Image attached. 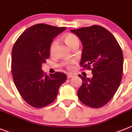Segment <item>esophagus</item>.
I'll list each match as a JSON object with an SVG mask.
<instances>
[{
    "mask_svg": "<svg viewBox=\"0 0 132 132\" xmlns=\"http://www.w3.org/2000/svg\"><path fill=\"white\" fill-rule=\"evenodd\" d=\"M73 75L72 74V73H68V74L67 75V78H68V79L73 78Z\"/></svg>",
    "mask_w": 132,
    "mask_h": 132,
    "instance_id": "34e87169",
    "label": "esophagus"
}]
</instances>
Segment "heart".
<instances>
[{
	"mask_svg": "<svg viewBox=\"0 0 132 132\" xmlns=\"http://www.w3.org/2000/svg\"><path fill=\"white\" fill-rule=\"evenodd\" d=\"M63 39L64 42L71 48H73L76 45H79V39H78L76 35L73 34H65L63 36ZM56 45H57V41L56 40H53V42L51 44V46H50V52H51V53H53ZM75 62H76V60H74V59L66 60V61L64 62V65L68 68H70L72 67V65Z\"/></svg>",
	"mask_w": 132,
	"mask_h": 132,
	"instance_id": "b5f03b06",
	"label": "heart"
}]
</instances>
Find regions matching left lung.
<instances>
[{
    "label": "left lung",
    "mask_w": 132,
    "mask_h": 132,
    "mask_svg": "<svg viewBox=\"0 0 132 132\" xmlns=\"http://www.w3.org/2000/svg\"><path fill=\"white\" fill-rule=\"evenodd\" d=\"M82 43L80 66L91 70L93 78L78 76L82 85L78 91L79 101L87 106L105 105L118 90L122 78L124 57L114 35L100 26L71 30Z\"/></svg>",
    "instance_id": "1"
}]
</instances>
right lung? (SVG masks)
Instances as JSON below:
<instances>
[{"label":"right lung","mask_w":132,"mask_h":132,"mask_svg":"<svg viewBox=\"0 0 132 132\" xmlns=\"http://www.w3.org/2000/svg\"><path fill=\"white\" fill-rule=\"evenodd\" d=\"M66 29L44 23L34 25L25 30L13 46V80L20 95L31 106L41 108L53 103L67 79L65 73L59 72L48 76L41 69L50 57L53 39Z\"/></svg>","instance_id":"1"}]
</instances>
